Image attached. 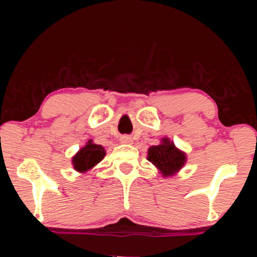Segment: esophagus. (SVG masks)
Segmentation results:
<instances>
[{"instance_id":"1","label":"esophagus","mask_w":257,"mask_h":257,"mask_svg":"<svg viewBox=\"0 0 257 257\" xmlns=\"http://www.w3.org/2000/svg\"><path fill=\"white\" fill-rule=\"evenodd\" d=\"M120 143H122V144H132L133 139H132V137H129V135H123V137H120Z\"/></svg>"}]
</instances>
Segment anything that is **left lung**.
I'll use <instances>...</instances> for the list:
<instances>
[{"mask_svg": "<svg viewBox=\"0 0 257 257\" xmlns=\"http://www.w3.org/2000/svg\"><path fill=\"white\" fill-rule=\"evenodd\" d=\"M147 159L152 162L164 176H169L181 169L185 164L186 156L184 152L179 151L173 143L164 138L162 139L161 145L150 147Z\"/></svg>", "mask_w": 257, "mask_h": 257, "instance_id": "left-lung-1", "label": "left lung"}]
</instances>
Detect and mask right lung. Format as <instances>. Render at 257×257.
Here are the masks:
<instances>
[{
    "mask_svg": "<svg viewBox=\"0 0 257 257\" xmlns=\"http://www.w3.org/2000/svg\"><path fill=\"white\" fill-rule=\"evenodd\" d=\"M105 156L104 147L100 145H95L91 141H88V144L83 149L78 151L77 155L72 159L73 168L77 172H87L99 163Z\"/></svg>",
    "mask_w": 257,
    "mask_h": 257,
    "instance_id": "1",
    "label": "right lung"
}]
</instances>
